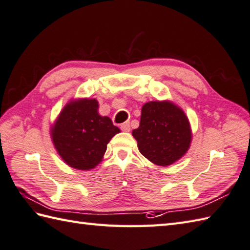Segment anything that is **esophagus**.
I'll use <instances>...</instances> for the list:
<instances>
[{"label": "esophagus", "instance_id": "esophagus-1", "mask_svg": "<svg viewBox=\"0 0 250 250\" xmlns=\"http://www.w3.org/2000/svg\"><path fill=\"white\" fill-rule=\"evenodd\" d=\"M121 129L123 130V131H125V132H128L130 130V125H129L128 122H126V123L122 124L121 125Z\"/></svg>", "mask_w": 250, "mask_h": 250}]
</instances>
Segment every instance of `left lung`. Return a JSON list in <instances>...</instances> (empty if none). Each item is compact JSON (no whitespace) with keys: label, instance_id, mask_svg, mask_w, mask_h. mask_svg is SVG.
I'll list each match as a JSON object with an SVG mask.
<instances>
[{"label":"left lung","instance_id":"8db88e82","mask_svg":"<svg viewBox=\"0 0 250 250\" xmlns=\"http://www.w3.org/2000/svg\"><path fill=\"white\" fill-rule=\"evenodd\" d=\"M131 134L143 156L162 167L180 160L189 149L192 140L187 115L170 101L144 104L140 125Z\"/></svg>","mask_w":250,"mask_h":250}]
</instances>
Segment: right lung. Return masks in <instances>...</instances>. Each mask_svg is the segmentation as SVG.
<instances>
[{"instance_id": "add662e5", "label": "right lung", "mask_w": 250, "mask_h": 250, "mask_svg": "<svg viewBox=\"0 0 250 250\" xmlns=\"http://www.w3.org/2000/svg\"><path fill=\"white\" fill-rule=\"evenodd\" d=\"M98 108L95 98L70 99L50 127L55 149L71 168H95L104 159L107 144L121 131L110 118L98 113Z\"/></svg>"}]
</instances>
